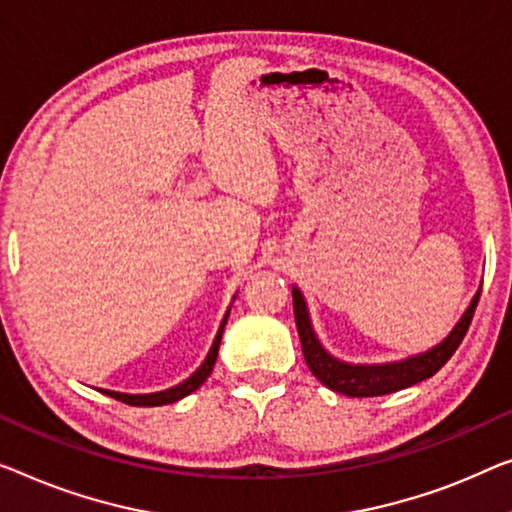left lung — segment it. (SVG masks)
<instances>
[{"mask_svg": "<svg viewBox=\"0 0 512 512\" xmlns=\"http://www.w3.org/2000/svg\"><path fill=\"white\" fill-rule=\"evenodd\" d=\"M292 296L296 331H299L305 363H308L312 375L335 393L349 395V398H375V395H388L402 391V388L414 386L418 381L437 375V372L444 368L448 358L455 354V349L462 345L464 335L469 331L480 292L474 296V301H471L467 312H464L460 324L455 326L453 333L448 335L441 345L421 356L386 365H347L338 361V358L326 354L322 345H319V340L315 338V333H312L308 310H305V301L299 289H294Z\"/></svg>", "mask_w": 512, "mask_h": 512, "instance_id": "left-lung-1", "label": "left lung"}]
</instances>
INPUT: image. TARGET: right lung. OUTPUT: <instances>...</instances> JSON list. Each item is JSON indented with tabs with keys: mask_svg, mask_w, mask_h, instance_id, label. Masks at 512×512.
Listing matches in <instances>:
<instances>
[{
	"mask_svg": "<svg viewBox=\"0 0 512 512\" xmlns=\"http://www.w3.org/2000/svg\"><path fill=\"white\" fill-rule=\"evenodd\" d=\"M225 322H227V317L223 319V324H220V331L216 335V340H213V347L207 356V361L200 365V370H197L193 377H188L186 381H183V384L167 388V391H160V393H149V395H126V393H114V391H103V393L119 402L133 404V407H160V404H172L181 398H186V395L197 391V388H200L204 381H207V377L211 375L213 365H216V358H218V347H220V338H223Z\"/></svg>",
	"mask_w": 512,
	"mask_h": 512,
	"instance_id": "1",
	"label": "right lung"
}]
</instances>
